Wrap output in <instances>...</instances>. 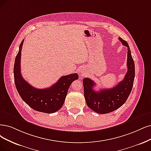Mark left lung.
Listing matches in <instances>:
<instances>
[{
	"instance_id": "obj_1",
	"label": "left lung",
	"mask_w": 151,
	"mask_h": 151,
	"mask_svg": "<svg viewBox=\"0 0 151 151\" xmlns=\"http://www.w3.org/2000/svg\"><path fill=\"white\" fill-rule=\"evenodd\" d=\"M119 40L127 48V71L123 80L113 88L96 91L93 90L96 83L88 78L83 80L84 96L88 106L99 114H106L116 110L123 105L131 92L135 76V65L129 45L122 39Z\"/></svg>"
}]
</instances>
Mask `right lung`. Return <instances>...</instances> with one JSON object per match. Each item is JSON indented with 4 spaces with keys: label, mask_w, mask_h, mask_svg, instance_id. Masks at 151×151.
Instances as JSON below:
<instances>
[{
    "label": "right lung",
    "mask_w": 151,
    "mask_h": 151,
    "mask_svg": "<svg viewBox=\"0 0 151 151\" xmlns=\"http://www.w3.org/2000/svg\"><path fill=\"white\" fill-rule=\"evenodd\" d=\"M24 40L19 46L14 67L15 86L22 99L30 108L45 113H53L63 106L68 90L73 81L78 79V75L73 73L61 76L53 85L45 89L33 87L22 77L20 73L21 51Z\"/></svg>",
    "instance_id": "1"
}]
</instances>
